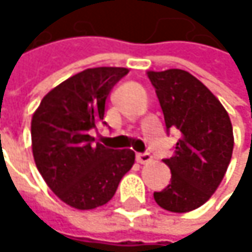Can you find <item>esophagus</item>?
Returning a JSON list of instances; mask_svg holds the SVG:
<instances>
[{
	"mask_svg": "<svg viewBox=\"0 0 252 252\" xmlns=\"http://www.w3.org/2000/svg\"><path fill=\"white\" fill-rule=\"evenodd\" d=\"M136 160L140 163V164H147V163H150L151 160H153V156L151 154H148V153H139L137 156H136Z\"/></svg>",
	"mask_w": 252,
	"mask_h": 252,
	"instance_id": "obj_1",
	"label": "esophagus"
}]
</instances>
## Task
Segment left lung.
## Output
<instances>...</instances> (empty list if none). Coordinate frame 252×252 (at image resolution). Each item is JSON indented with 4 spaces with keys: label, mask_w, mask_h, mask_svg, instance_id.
Masks as SVG:
<instances>
[{
    "label": "left lung",
    "mask_w": 252,
    "mask_h": 252,
    "mask_svg": "<svg viewBox=\"0 0 252 252\" xmlns=\"http://www.w3.org/2000/svg\"><path fill=\"white\" fill-rule=\"evenodd\" d=\"M166 128L181 137L164 163L171 185L154 192L157 204L174 213H188L210 199L231 160L234 137L230 116L219 99L183 69L148 71Z\"/></svg>",
    "instance_id": "left-lung-1"
}]
</instances>
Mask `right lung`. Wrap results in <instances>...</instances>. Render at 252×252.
Returning <instances> with one entry per match:
<instances>
[{
  "label": "right lung",
  "instance_id": "right-lung-1",
  "mask_svg": "<svg viewBox=\"0 0 252 252\" xmlns=\"http://www.w3.org/2000/svg\"><path fill=\"white\" fill-rule=\"evenodd\" d=\"M127 67H91L64 80L40 101L32 118L34 163L64 204L92 210L107 204L134 164V153L109 150L89 133L104 119L105 101Z\"/></svg>",
  "mask_w": 252,
  "mask_h": 252
}]
</instances>
